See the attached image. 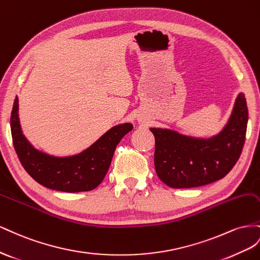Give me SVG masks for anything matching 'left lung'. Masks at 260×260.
<instances>
[{
	"instance_id": "8db88e82",
	"label": "left lung",
	"mask_w": 260,
	"mask_h": 260,
	"mask_svg": "<svg viewBox=\"0 0 260 260\" xmlns=\"http://www.w3.org/2000/svg\"><path fill=\"white\" fill-rule=\"evenodd\" d=\"M248 122L243 92L237 94L224 127L208 138L151 127L154 135V168L159 179L172 188L203 186L224 177L239 160Z\"/></svg>"
}]
</instances>
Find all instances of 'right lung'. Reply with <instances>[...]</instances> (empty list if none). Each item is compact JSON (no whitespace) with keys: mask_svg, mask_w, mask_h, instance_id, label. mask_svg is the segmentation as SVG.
I'll return each instance as SVG.
<instances>
[{"mask_svg":"<svg viewBox=\"0 0 260 260\" xmlns=\"http://www.w3.org/2000/svg\"><path fill=\"white\" fill-rule=\"evenodd\" d=\"M132 129V123L115 125L81 152L57 157L37 149L25 137L19 122L17 97L11 115L14 148L28 174L43 186L66 192L97 187L105 179L117 144Z\"/></svg>","mask_w":260,"mask_h":260,"instance_id":"1","label":"right lung"}]
</instances>
